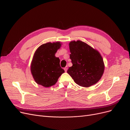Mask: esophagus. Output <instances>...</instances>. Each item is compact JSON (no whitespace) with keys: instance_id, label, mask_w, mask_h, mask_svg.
<instances>
[{"instance_id":"34e87169","label":"esophagus","mask_w":130,"mask_h":130,"mask_svg":"<svg viewBox=\"0 0 130 130\" xmlns=\"http://www.w3.org/2000/svg\"><path fill=\"white\" fill-rule=\"evenodd\" d=\"M67 69H68V67H67V66H66V67H64V71H65V72H67Z\"/></svg>"}]
</instances>
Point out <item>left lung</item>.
<instances>
[{
	"instance_id": "8db88e82",
	"label": "left lung",
	"mask_w": 130,
	"mask_h": 130,
	"mask_svg": "<svg viewBox=\"0 0 130 130\" xmlns=\"http://www.w3.org/2000/svg\"><path fill=\"white\" fill-rule=\"evenodd\" d=\"M69 49L73 66L67 73L80 86L88 87L95 84L103 75L105 68L100 53L81 41L70 42Z\"/></svg>"
}]
</instances>
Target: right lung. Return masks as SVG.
<instances>
[{
  "label": "right lung",
  "mask_w": 130,
  "mask_h": 130,
  "mask_svg": "<svg viewBox=\"0 0 130 130\" xmlns=\"http://www.w3.org/2000/svg\"><path fill=\"white\" fill-rule=\"evenodd\" d=\"M60 42L47 43L36 50L31 65L34 80L39 85L49 87L56 83L64 72L60 64V60L55 56L60 48Z\"/></svg>",
  "instance_id": "1"
}]
</instances>
